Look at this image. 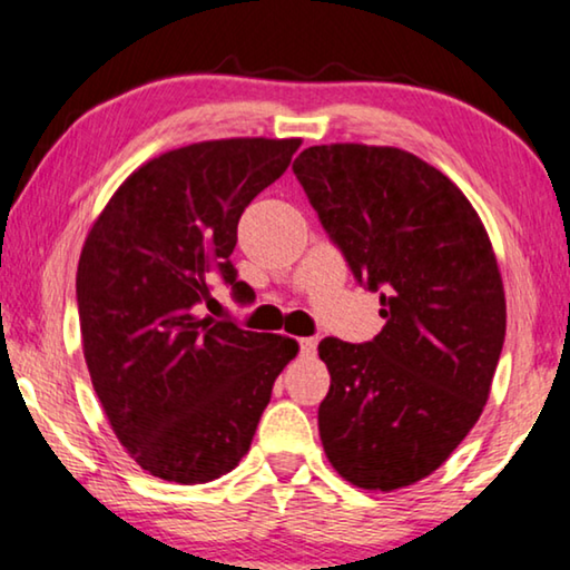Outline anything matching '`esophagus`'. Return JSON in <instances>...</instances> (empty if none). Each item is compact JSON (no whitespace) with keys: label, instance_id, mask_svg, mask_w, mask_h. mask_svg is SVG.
Wrapping results in <instances>:
<instances>
[{"label":"esophagus","instance_id":"1","mask_svg":"<svg viewBox=\"0 0 570 570\" xmlns=\"http://www.w3.org/2000/svg\"><path fill=\"white\" fill-rule=\"evenodd\" d=\"M298 350H301V354H313V352H316V340H313V336L298 340Z\"/></svg>","mask_w":570,"mask_h":570}]
</instances>
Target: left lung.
Masks as SVG:
<instances>
[{
  "mask_svg": "<svg viewBox=\"0 0 570 570\" xmlns=\"http://www.w3.org/2000/svg\"><path fill=\"white\" fill-rule=\"evenodd\" d=\"M293 171L385 318L373 342L318 344L332 375L324 452L360 489L411 485L452 455L489 399L507 334L489 234L440 169L401 148L311 146Z\"/></svg>",
  "mask_w": 570,
  "mask_h": 570,
  "instance_id": "obj_1",
  "label": "left lung"
}]
</instances>
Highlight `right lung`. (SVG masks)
<instances>
[{
	"label": "right lung",
	"instance_id": "obj_1",
	"mask_svg": "<svg viewBox=\"0 0 570 570\" xmlns=\"http://www.w3.org/2000/svg\"><path fill=\"white\" fill-rule=\"evenodd\" d=\"M298 138H228L156 156L120 185L77 269L85 360L110 426L148 473L183 485L249 452L298 344L197 318L210 283L249 295L230 262L238 218L285 175Z\"/></svg>",
	"mask_w": 570,
	"mask_h": 570
}]
</instances>
